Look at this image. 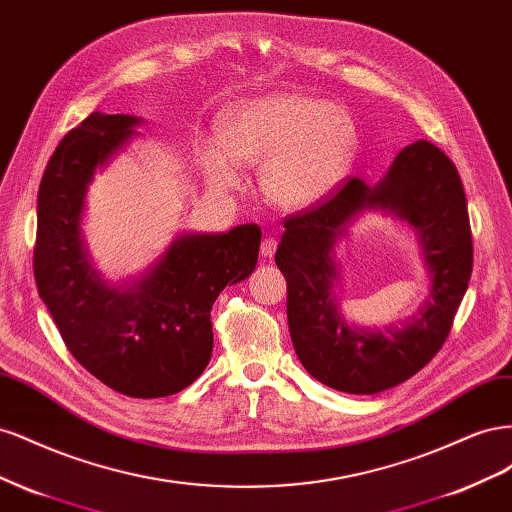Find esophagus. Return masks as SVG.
I'll list each match as a JSON object with an SVG mask.
<instances>
[{
  "label": "esophagus",
  "mask_w": 512,
  "mask_h": 512,
  "mask_svg": "<svg viewBox=\"0 0 512 512\" xmlns=\"http://www.w3.org/2000/svg\"><path fill=\"white\" fill-rule=\"evenodd\" d=\"M275 250H277V241H275L273 237L262 239V243H260V254H262V256L271 258V256L275 254Z\"/></svg>",
  "instance_id": "34e87169"
}]
</instances>
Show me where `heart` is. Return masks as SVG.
Returning a JSON list of instances; mask_svg holds the SVG:
<instances>
[{
    "label": "heart",
    "mask_w": 512,
    "mask_h": 512,
    "mask_svg": "<svg viewBox=\"0 0 512 512\" xmlns=\"http://www.w3.org/2000/svg\"><path fill=\"white\" fill-rule=\"evenodd\" d=\"M356 153L359 128L346 108L292 91L232 106L218 143H198V160L215 188H235V164L262 162L260 188L284 209H303L329 196L348 177Z\"/></svg>",
    "instance_id": "b5f03b06"
}]
</instances>
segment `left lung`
Here are the masks:
<instances>
[{"label": "left lung", "instance_id": "8db88e82", "mask_svg": "<svg viewBox=\"0 0 512 512\" xmlns=\"http://www.w3.org/2000/svg\"><path fill=\"white\" fill-rule=\"evenodd\" d=\"M367 208L408 221L430 269L428 299L397 328H354L338 314L332 250ZM284 228L275 265L288 286V329L299 361L318 382L374 395L406 382L438 354L468 290L472 232L457 168L436 145H408L376 185L354 177L312 209L290 215Z\"/></svg>", "mask_w": 512, "mask_h": 512}]
</instances>
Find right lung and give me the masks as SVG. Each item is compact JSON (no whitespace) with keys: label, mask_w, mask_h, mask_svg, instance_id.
I'll list each match as a JSON object with an SVG mask.
<instances>
[{"label":"right lung","mask_w":512,"mask_h":512,"mask_svg":"<svg viewBox=\"0 0 512 512\" xmlns=\"http://www.w3.org/2000/svg\"><path fill=\"white\" fill-rule=\"evenodd\" d=\"M141 117L91 113L57 145L38 190L34 275L66 348L113 391L153 399L190 386L213 350L211 307L256 269L262 232L175 237L158 262L126 284H106L81 237L96 168L130 143Z\"/></svg>","instance_id":"add662e5"}]
</instances>
